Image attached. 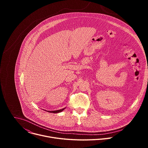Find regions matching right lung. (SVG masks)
Here are the masks:
<instances>
[{
    "label": "right lung",
    "mask_w": 148,
    "mask_h": 148,
    "mask_svg": "<svg viewBox=\"0 0 148 148\" xmlns=\"http://www.w3.org/2000/svg\"><path fill=\"white\" fill-rule=\"evenodd\" d=\"M65 108H63L61 110H56V111H48L49 112H52V113H58V112H60L61 111H62Z\"/></svg>",
    "instance_id": "right-lung-1"
}]
</instances>
